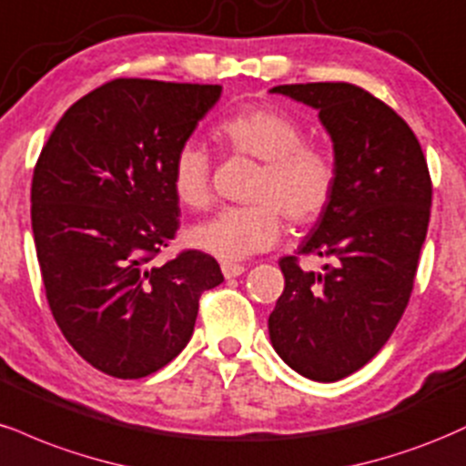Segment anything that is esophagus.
Returning <instances> with one entry per match:
<instances>
[{"label":"esophagus","instance_id":"obj_1","mask_svg":"<svg viewBox=\"0 0 466 466\" xmlns=\"http://www.w3.org/2000/svg\"><path fill=\"white\" fill-rule=\"evenodd\" d=\"M244 272H246V268L239 264H222V275L227 279L239 277V275H244Z\"/></svg>","mask_w":466,"mask_h":466}]
</instances>
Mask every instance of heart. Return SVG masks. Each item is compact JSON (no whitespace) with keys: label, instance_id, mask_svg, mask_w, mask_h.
<instances>
[{"label":"heart","instance_id":"1","mask_svg":"<svg viewBox=\"0 0 466 466\" xmlns=\"http://www.w3.org/2000/svg\"><path fill=\"white\" fill-rule=\"evenodd\" d=\"M218 141L233 155L261 161L248 189L250 205L227 207L187 231L194 248L218 259L238 261L270 248L283 228L309 227L325 216L338 187V167L320 146L308 144L297 119L275 106L239 108L216 128ZM177 200L187 209H205L211 200V158L196 141L177 150L169 169Z\"/></svg>","mask_w":466,"mask_h":466}]
</instances>
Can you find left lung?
Masks as SVG:
<instances>
[{
  "instance_id": "obj_1",
  "label": "left lung",
  "mask_w": 466,
  "mask_h": 466,
  "mask_svg": "<svg viewBox=\"0 0 466 466\" xmlns=\"http://www.w3.org/2000/svg\"><path fill=\"white\" fill-rule=\"evenodd\" d=\"M272 93L319 111L333 141L338 187L299 255L279 261L286 288L268 319L275 351L297 373L338 381L380 353L408 308L425 242L431 178L417 135L349 82L279 85Z\"/></svg>"
}]
</instances>
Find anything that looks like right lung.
Listing matches in <instances>:
<instances>
[{
    "label": "right lung",
    "instance_id": "add662e5",
    "mask_svg": "<svg viewBox=\"0 0 466 466\" xmlns=\"http://www.w3.org/2000/svg\"><path fill=\"white\" fill-rule=\"evenodd\" d=\"M220 85L117 78L71 104L32 177V233L54 320L93 369L139 380L194 333L224 281L200 250L152 264L178 228L169 169Z\"/></svg>",
    "mask_w": 466,
    "mask_h": 466
}]
</instances>
